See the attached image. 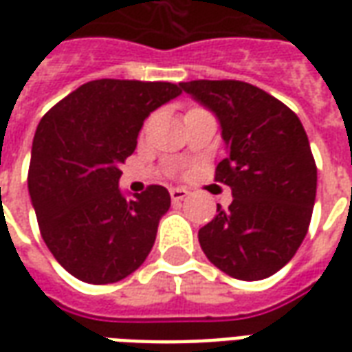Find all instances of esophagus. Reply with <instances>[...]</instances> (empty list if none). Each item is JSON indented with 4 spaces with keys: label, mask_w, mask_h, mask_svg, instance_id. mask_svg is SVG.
<instances>
[{
    "label": "esophagus",
    "mask_w": 352,
    "mask_h": 352,
    "mask_svg": "<svg viewBox=\"0 0 352 352\" xmlns=\"http://www.w3.org/2000/svg\"><path fill=\"white\" fill-rule=\"evenodd\" d=\"M169 194H171V199H173V201H181V199L186 198L190 192L186 190V188H171V190H169Z\"/></svg>",
    "instance_id": "1"
}]
</instances>
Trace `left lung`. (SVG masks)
I'll use <instances>...</instances> for the list:
<instances>
[{
    "mask_svg": "<svg viewBox=\"0 0 352 352\" xmlns=\"http://www.w3.org/2000/svg\"><path fill=\"white\" fill-rule=\"evenodd\" d=\"M184 92L219 116L228 156L214 181L228 184V211L198 232L199 245L219 270L241 280L279 272L309 228L317 164L300 118L283 101L243 80H190Z\"/></svg>",
    "mask_w": 352,
    "mask_h": 352,
    "instance_id": "left-lung-1",
    "label": "left lung"
}]
</instances>
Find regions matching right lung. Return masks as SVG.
<instances>
[{"label":"right lung","instance_id":"add662e5","mask_svg":"<svg viewBox=\"0 0 352 352\" xmlns=\"http://www.w3.org/2000/svg\"><path fill=\"white\" fill-rule=\"evenodd\" d=\"M181 85L90 80L41 118L28 188L45 243L73 277L116 283L148 256L169 192L151 184L126 199L118 168L135 151L143 120L183 92Z\"/></svg>","mask_w":352,"mask_h":352}]
</instances>
